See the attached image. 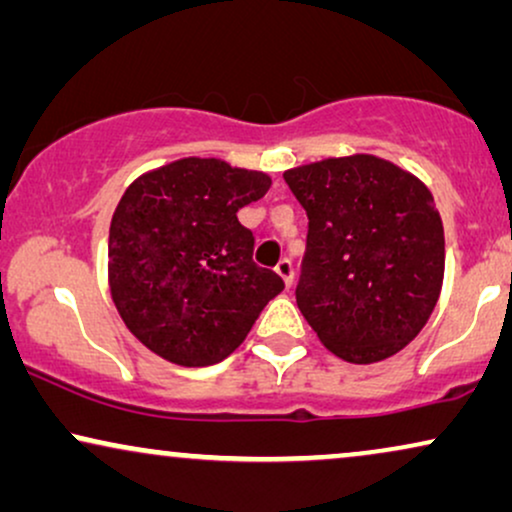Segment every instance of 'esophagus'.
I'll return each instance as SVG.
<instances>
[{
  "label": "esophagus",
  "mask_w": 512,
  "mask_h": 512,
  "mask_svg": "<svg viewBox=\"0 0 512 512\" xmlns=\"http://www.w3.org/2000/svg\"><path fill=\"white\" fill-rule=\"evenodd\" d=\"M276 274L283 278V283H286V286L290 288L293 286V278H295V269H293V262L288 260V257H283L281 262L276 264Z\"/></svg>",
  "instance_id": "1"
}]
</instances>
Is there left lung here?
Masks as SVG:
<instances>
[{"label": "left lung", "mask_w": 512, "mask_h": 512, "mask_svg": "<svg viewBox=\"0 0 512 512\" xmlns=\"http://www.w3.org/2000/svg\"><path fill=\"white\" fill-rule=\"evenodd\" d=\"M283 179L309 217L295 290L302 316L349 364L397 354L442 293L444 226L430 189L368 153L293 167Z\"/></svg>", "instance_id": "8db88e82"}]
</instances>
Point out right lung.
I'll return each instance as SVG.
<instances>
[{
    "mask_svg": "<svg viewBox=\"0 0 512 512\" xmlns=\"http://www.w3.org/2000/svg\"><path fill=\"white\" fill-rule=\"evenodd\" d=\"M271 177L219 158H181L122 193L108 234V286L141 345L177 366H212L248 338L283 290L252 262L255 238L236 212Z\"/></svg>",
    "mask_w": 512,
    "mask_h": 512,
    "instance_id": "add662e5",
    "label": "right lung"
}]
</instances>
